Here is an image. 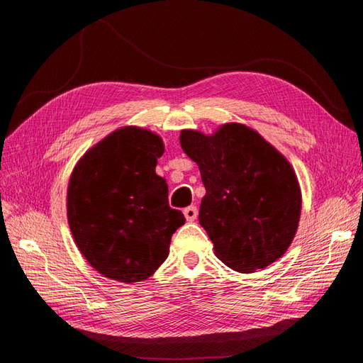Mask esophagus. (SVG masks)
I'll return each mask as SVG.
<instances>
[{"mask_svg": "<svg viewBox=\"0 0 363 363\" xmlns=\"http://www.w3.org/2000/svg\"><path fill=\"white\" fill-rule=\"evenodd\" d=\"M183 215L186 219H188V221H195L196 216H199V208H196V206L186 207L183 211Z\"/></svg>", "mask_w": 363, "mask_h": 363, "instance_id": "34e87169", "label": "esophagus"}]
</instances>
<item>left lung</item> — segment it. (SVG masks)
<instances>
[{
    "label": "left lung",
    "instance_id": "8db88e82",
    "mask_svg": "<svg viewBox=\"0 0 363 363\" xmlns=\"http://www.w3.org/2000/svg\"><path fill=\"white\" fill-rule=\"evenodd\" d=\"M180 145L200 168L206 195L199 218L216 257L244 274L280 259L301 215V189L288 159L239 123L213 135L182 130Z\"/></svg>",
    "mask_w": 363,
    "mask_h": 363
}]
</instances>
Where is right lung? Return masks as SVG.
<instances>
[{"mask_svg": "<svg viewBox=\"0 0 363 363\" xmlns=\"http://www.w3.org/2000/svg\"><path fill=\"white\" fill-rule=\"evenodd\" d=\"M163 140L136 125L107 135L77 162L67 212L83 257L101 276L123 283L148 279L167 260L171 236L184 224L156 174Z\"/></svg>", "mask_w": 363, "mask_h": 363, "instance_id": "add662e5", "label": "right lung"}]
</instances>
